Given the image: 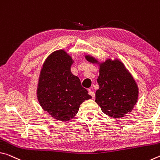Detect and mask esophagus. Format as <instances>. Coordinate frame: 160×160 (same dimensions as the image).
Segmentation results:
<instances>
[{"label": "esophagus", "instance_id": "esophagus-1", "mask_svg": "<svg viewBox=\"0 0 160 160\" xmlns=\"http://www.w3.org/2000/svg\"><path fill=\"white\" fill-rule=\"evenodd\" d=\"M88 94H89L90 96H91V97L92 98L95 97V93H94L91 89H88Z\"/></svg>", "mask_w": 160, "mask_h": 160}]
</instances>
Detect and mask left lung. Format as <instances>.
Returning a JSON list of instances; mask_svg holds the SVG:
<instances>
[{
    "label": "left lung",
    "mask_w": 160,
    "mask_h": 160,
    "mask_svg": "<svg viewBox=\"0 0 160 160\" xmlns=\"http://www.w3.org/2000/svg\"><path fill=\"white\" fill-rule=\"evenodd\" d=\"M85 57L91 63H98L90 55ZM99 64V88L96 91L95 101L108 116L115 118L123 117L132 111L137 103V83L120 60L107 59Z\"/></svg>",
    "instance_id": "8db88e82"
}]
</instances>
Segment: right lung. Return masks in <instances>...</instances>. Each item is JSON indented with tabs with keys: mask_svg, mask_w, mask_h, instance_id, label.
I'll return each mask as SVG.
<instances>
[{
	"mask_svg": "<svg viewBox=\"0 0 160 160\" xmlns=\"http://www.w3.org/2000/svg\"><path fill=\"white\" fill-rule=\"evenodd\" d=\"M74 61L64 50L54 52L44 62L37 90L40 106L54 118H74L83 101L91 98L78 77L71 72Z\"/></svg>",
	"mask_w": 160,
	"mask_h": 160,
	"instance_id": "add662e5",
	"label": "right lung"
}]
</instances>
